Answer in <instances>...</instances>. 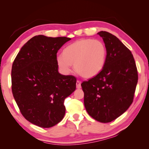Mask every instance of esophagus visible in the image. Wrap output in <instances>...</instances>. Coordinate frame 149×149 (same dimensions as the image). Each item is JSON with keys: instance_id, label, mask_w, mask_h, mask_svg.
<instances>
[{"instance_id": "1", "label": "esophagus", "mask_w": 149, "mask_h": 149, "mask_svg": "<svg viewBox=\"0 0 149 149\" xmlns=\"http://www.w3.org/2000/svg\"><path fill=\"white\" fill-rule=\"evenodd\" d=\"M76 87L77 89H81V81H76Z\"/></svg>"}]
</instances>
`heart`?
I'll use <instances>...</instances> for the list:
<instances>
[{
    "instance_id": "obj_1",
    "label": "heart",
    "mask_w": 149,
    "mask_h": 149,
    "mask_svg": "<svg viewBox=\"0 0 149 149\" xmlns=\"http://www.w3.org/2000/svg\"><path fill=\"white\" fill-rule=\"evenodd\" d=\"M107 49L99 40L82 39L77 40L64 50L63 55H58L56 62L65 74L71 72L74 64L76 72L84 78L95 77L104 67Z\"/></svg>"
}]
</instances>
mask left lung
Segmentation results:
<instances>
[{
    "label": "left lung",
    "mask_w": 149,
    "mask_h": 149,
    "mask_svg": "<svg viewBox=\"0 0 149 149\" xmlns=\"http://www.w3.org/2000/svg\"><path fill=\"white\" fill-rule=\"evenodd\" d=\"M107 49L104 67L81 84L84 105L90 116L108 123L123 114L132 104L138 73L132 52L114 35L101 31Z\"/></svg>",
    "instance_id": "obj_1"
}]
</instances>
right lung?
<instances>
[{"mask_svg":"<svg viewBox=\"0 0 149 149\" xmlns=\"http://www.w3.org/2000/svg\"><path fill=\"white\" fill-rule=\"evenodd\" d=\"M70 40L36 35L22 47L12 64L14 99L23 116L39 127H51L63 119L64 100L76 88V78L58 70L57 52Z\"/></svg>","mask_w":149,"mask_h":149,"instance_id":"add662e5","label":"right lung"}]
</instances>
